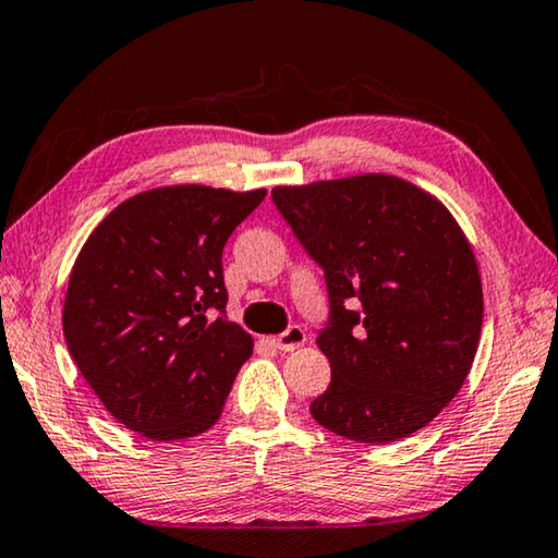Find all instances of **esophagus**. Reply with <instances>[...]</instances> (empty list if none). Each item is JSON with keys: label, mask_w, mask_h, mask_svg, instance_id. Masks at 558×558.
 <instances>
[{"label": "esophagus", "mask_w": 558, "mask_h": 558, "mask_svg": "<svg viewBox=\"0 0 558 558\" xmlns=\"http://www.w3.org/2000/svg\"><path fill=\"white\" fill-rule=\"evenodd\" d=\"M305 340H307V335H305L303 327L290 325L286 332L278 335V338H272V344H276V348L282 350V352H290V350L300 348V344H305Z\"/></svg>", "instance_id": "34e87169"}]
</instances>
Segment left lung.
<instances>
[{"label":"left lung","instance_id":"1","mask_svg":"<svg viewBox=\"0 0 558 558\" xmlns=\"http://www.w3.org/2000/svg\"><path fill=\"white\" fill-rule=\"evenodd\" d=\"M270 196L330 298L317 348L332 379L311 404L315 422L369 445L414 435L462 390L480 344L482 278L462 228L435 196L387 173L276 185Z\"/></svg>","mask_w":558,"mask_h":558}]
</instances>
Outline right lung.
<instances>
[{"mask_svg": "<svg viewBox=\"0 0 558 558\" xmlns=\"http://www.w3.org/2000/svg\"><path fill=\"white\" fill-rule=\"evenodd\" d=\"M265 198L166 185L123 201L69 276L64 338L101 404L148 439L218 422L253 338L226 317L223 245Z\"/></svg>", "mask_w": 558, "mask_h": 558, "instance_id": "1", "label": "right lung"}]
</instances>
